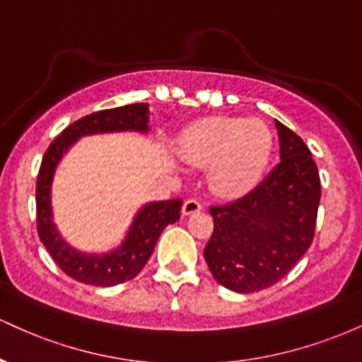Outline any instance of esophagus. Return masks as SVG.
Wrapping results in <instances>:
<instances>
[{
  "label": "esophagus",
  "mask_w": 362,
  "mask_h": 362,
  "mask_svg": "<svg viewBox=\"0 0 362 362\" xmlns=\"http://www.w3.org/2000/svg\"><path fill=\"white\" fill-rule=\"evenodd\" d=\"M201 209H202V206L197 199H189V201H185L184 206H182V214L190 216V214L199 213Z\"/></svg>",
  "instance_id": "34e87169"
}]
</instances>
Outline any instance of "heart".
<instances>
[{"instance_id":"heart-1","label":"heart","mask_w":362,"mask_h":362,"mask_svg":"<svg viewBox=\"0 0 362 362\" xmlns=\"http://www.w3.org/2000/svg\"><path fill=\"white\" fill-rule=\"evenodd\" d=\"M271 131L262 120L209 117L195 122L178 141L189 165L210 168L216 194L240 197L257 184L271 155Z\"/></svg>"}]
</instances>
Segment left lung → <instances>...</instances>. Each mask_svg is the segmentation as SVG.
Masks as SVG:
<instances>
[{"mask_svg":"<svg viewBox=\"0 0 362 362\" xmlns=\"http://www.w3.org/2000/svg\"><path fill=\"white\" fill-rule=\"evenodd\" d=\"M279 163L245 197L211 207L214 231L204 259L219 284L255 293L276 284L313 242L320 175L308 146L279 120Z\"/></svg>","mask_w":362,"mask_h":362,"instance_id":"obj_1","label":"left lung"}]
</instances>
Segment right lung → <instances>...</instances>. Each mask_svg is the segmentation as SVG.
I'll return each instance as SVG.
<instances>
[{"mask_svg":"<svg viewBox=\"0 0 362 362\" xmlns=\"http://www.w3.org/2000/svg\"><path fill=\"white\" fill-rule=\"evenodd\" d=\"M112 132L148 134V103H131L117 109L95 112L66 127L45 151L37 177L35 192L37 231L40 242L51 253L54 262L73 279L100 288H110L120 282L134 279L151 257L161 231L168 224L178 221L182 207V201L178 199L146 202L134 214L120 245L107 252L78 250L62 238L59 228L54 223L52 207V185L57 168L62 158L78 139L95 134H112Z\"/></svg>","mask_w":362,"mask_h":362,"instance_id":"right-lung-1","label":"right lung"}]
</instances>
